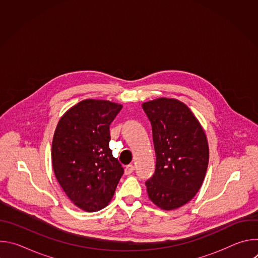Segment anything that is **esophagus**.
Instances as JSON below:
<instances>
[{
  "label": "esophagus",
  "instance_id": "34e87169",
  "mask_svg": "<svg viewBox=\"0 0 258 258\" xmlns=\"http://www.w3.org/2000/svg\"><path fill=\"white\" fill-rule=\"evenodd\" d=\"M134 170H135V166H134L133 164H128V165H126L125 168H124V173H125L126 175H128V174H131Z\"/></svg>",
  "mask_w": 258,
  "mask_h": 258
}]
</instances>
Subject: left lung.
<instances>
[{"instance_id": "left-lung-1", "label": "left lung", "mask_w": 258, "mask_h": 258, "mask_svg": "<svg viewBox=\"0 0 258 258\" xmlns=\"http://www.w3.org/2000/svg\"><path fill=\"white\" fill-rule=\"evenodd\" d=\"M152 126L155 171L146 180L151 201L170 210L189 202L204 180L209 149L205 133L191 110L174 99L142 105Z\"/></svg>"}]
</instances>
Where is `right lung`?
<instances>
[{
  "mask_svg": "<svg viewBox=\"0 0 258 258\" xmlns=\"http://www.w3.org/2000/svg\"><path fill=\"white\" fill-rule=\"evenodd\" d=\"M122 106L84 100L61 117L52 143V164L68 198L94 212L111 200L124 170L110 149L109 126Z\"/></svg>",
  "mask_w": 258,
  "mask_h": 258,
  "instance_id": "add662e5",
  "label": "right lung"
}]
</instances>
